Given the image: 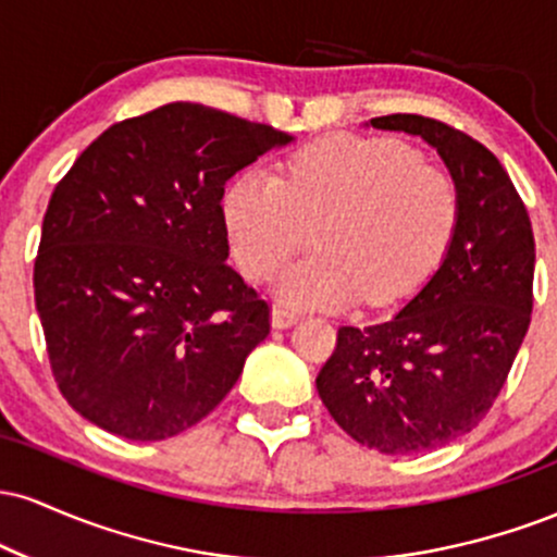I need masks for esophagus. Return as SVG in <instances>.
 Returning a JSON list of instances; mask_svg holds the SVG:
<instances>
[{"mask_svg":"<svg viewBox=\"0 0 557 557\" xmlns=\"http://www.w3.org/2000/svg\"><path fill=\"white\" fill-rule=\"evenodd\" d=\"M296 319H298L296 309H287V306H280V304L272 309V327L274 330L290 327V324H296Z\"/></svg>","mask_w":557,"mask_h":557,"instance_id":"esophagus-1","label":"esophagus"}]
</instances>
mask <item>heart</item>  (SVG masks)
Wrapping results in <instances>:
<instances>
[{
  "label": "heart",
  "instance_id": "obj_1",
  "mask_svg": "<svg viewBox=\"0 0 557 557\" xmlns=\"http://www.w3.org/2000/svg\"><path fill=\"white\" fill-rule=\"evenodd\" d=\"M456 220L450 175L393 138L317 140L287 159L283 181L246 170L222 196L230 253L246 277L272 274L317 225L314 257L274 280L280 298L306 309L411 296L437 267Z\"/></svg>",
  "mask_w": 557,
  "mask_h": 557
}]
</instances>
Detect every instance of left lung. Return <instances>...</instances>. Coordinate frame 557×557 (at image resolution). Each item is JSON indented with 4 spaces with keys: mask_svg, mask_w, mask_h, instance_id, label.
I'll return each mask as SVG.
<instances>
[{
    "mask_svg": "<svg viewBox=\"0 0 557 557\" xmlns=\"http://www.w3.org/2000/svg\"><path fill=\"white\" fill-rule=\"evenodd\" d=\"M367 125L430 144L458 190L437 272L387 322L337 330L317 376L319 398L356 443L408 456L487 417L532 319L534 235L508 172L479 140L421 114Z\"/></svg>",
    "mask_w": 557,
    "mask_h": 557,
    "instance_id": "obj_1",
    "label": "left lung"
}]
</instances>
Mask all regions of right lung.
I'll use <instances>...</instances> for the list:
<instances>
[{
    "instance_id": "add662e5",
    "label": "right lung",
    "mask_w": 557,
    "mask_h": 557,
    "mask_svg": "<svg viewBox=\"0 0 557 557\" xmlns=\"http://www.w3.org/2000/svg\"><path fill=\"white\" fill-rule=\"evenodd\" d=\"M290 140L172 101L75 159L44 214L34 290L54 380L83 419L154 443L233 389L270 335V306L227 267L222 196Z\"/></svg>"
}]
</instances>
